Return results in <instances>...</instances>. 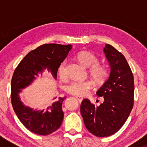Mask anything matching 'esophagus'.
<instances>
[{
    "instance_id": "34e87169",
    "label": "esophagus",
    "mask_w": 147,
    "mask_h": 147,
    "mask_svg": "<svg viewBox=\"0 0 147 147\" xmlns=\"http://www.w3.org/2000/svg\"><path fill=\"white\" fill-rule=\"evenodd\" d=\"M76 98H77V100L79 101V102H82V101H83V98H82V97H80V96H76Z\"/></svg>"
}]
</instances>
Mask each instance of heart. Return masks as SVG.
<instances>
[{
  "label": "heart",
  "instance_id": "b5f03b06",
  "mask_svg": "<svg viewBox=\"0 0 147 147\" xmlns=\"http://www.w3.org/2000/svg\"><path fill=\"white\" fill-rule=\"evenodd\" d=\"M76 57L84 66L89 68V74L96 83L102 84L105 82L108 76L107 71L104 67L99 65V58L95 54L84 50L78 52ZM66 66L67 61L64 60L58 67V74L62 79H65L67 77ZM92 87V83L89 80L72 81L67 85L66 91L72 95L83 96L86 95Z\"/></svg>",
  "mask_w": 147,
  "mask_h": 147
}]
</instances>
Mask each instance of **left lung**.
<instances>
[{"label":"left lung","instance_id":"8db88e82","mask_svg":"<svg viewBox=\"0 0 147 147\" xmlns=\"http://www.w3.org/2000/svg\"><path fill=\"white\" fill-rule=\"evenodd\" d=\"M104 52L110 65V75L96 92L104 97V102L95 106L84 99L80 106L86 127L97 137L117 132L129 117L134 102V79L126 58L109 44L105 45Z\"/></svg>","mask_w":147,"mask_h":147}]
</instances>
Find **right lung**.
Instances as JSON below:
<instances>
[{
  "instance_id": "add662e5",
  "label": "right lung",
  "mask_w": 147,
  "mask_h": 147,
  "mask_svg": "<svg viewBox=\"0 0 147 147\" xmlns=\"http://www.w3.org/2000/svg\"><path fill=\"white\" fill-rule=\"evenodd\" d=\"M71 49V45L43 44L30 52L15 69L11 82V104L19 120L31 132L48 136L60 127L64 115L62 103L65 97H59L43 110H34L23 104L19 93L45 70L57 79L59 65Z\"/></svg>"
}]
</instances>
